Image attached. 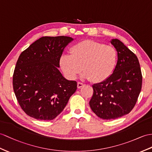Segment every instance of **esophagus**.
I'll return each mask as SVG.
<instances>
[{
  "label": "esophagus",
  "instance_id": "1",
  "mask_svg": "<svg viewBox=\"0 0 152 152\" xmlns=\"http://www.w3.org/2000/svg\"><path fill=\"white\" fill-rule=\"evenodd\" d=\"M83 86H84V84H83V83H80V82H78V83H77V88H82Z\"/></svg>",
  "mask_w": 152,
  "mask_h": 152
}]
</instances>
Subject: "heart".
Listing matches in <instances>:
<instances>
[{"label": "heart", "mask_w": 152, "mask_h": 152, "mask_svg": "<svg viewBox=\"0 0 152 152\" xmlns=\"http://www.w3.org/2000/svg\"><path fill=\"white\" fill-rule=\"evenodd\" d=\"M117 61V52L113 46L93 40H85L72 48L71 55H62L60 64L69 79H75L83 66V79L100 82L112 74Z\"/></svg>", "instance_id": "obj_1"}]
</instances>
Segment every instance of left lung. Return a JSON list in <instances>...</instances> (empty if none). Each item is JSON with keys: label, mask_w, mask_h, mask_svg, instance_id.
I'll return each mask as SVG.
<instances>
[{"label": "left lung", "mask_w": 152, "mask_h": 152, "mask_svg": "<svg viewBox=\"0 0 152 152\" xmlns=\"http://www.w3.org/2000/svg\"><path fill=\"white\" fill-rule=\"evenodd\" d=\"M111 44L117 51L113 73L104 81L94 84L90 101L91 110L102 119H115L134 108L142 87V73L136 55L117 39Z\"/></svg>", "instance_id": "8db88e82"}]
</instances>
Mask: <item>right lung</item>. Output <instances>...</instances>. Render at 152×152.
<instances>
[{"instance_id": "obj_1", "label": "right lung", "mask_w": 152, "mask_h": 152, "mask_svg": "<svg viewBox=\"0 0 152 152\" xmlns=\"http://www.w3.org/2000/svg\"><path fill=\"white\" fill-rule=\"evenodd\" d=\"M73 39L43 37L23 51L13 75L15 94L21 108L37 120H53L75 93L76 81L68 80L58 70L64 49Z\"/></svg>"}]
</instances>
